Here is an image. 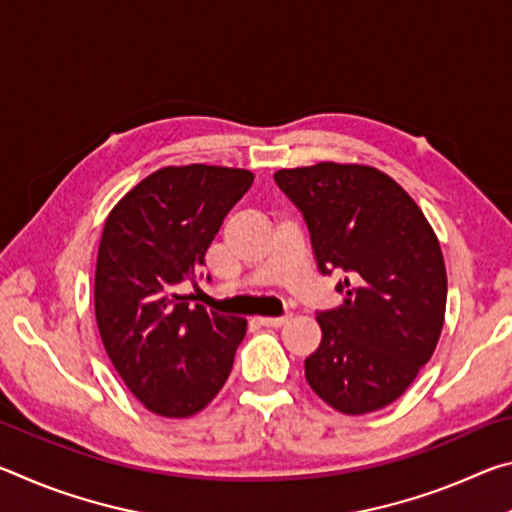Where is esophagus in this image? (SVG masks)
<instances>
[{
	"mask_svg": "<svg viewBox=\"0 0 512 512\" xmlns=\"http://www.w3.org/2000/svg\"><path fill=\"white\" fill-rule=\"evenodd\" d=\"M289 318L291 316L287 314V316H259L257 320H259V325H264V327H282Z\"/></svg>",
	"mask_w": 512,
	"mask_h": 512,
	"instance_id": "esophagus-1",
	"label": "esophagus"
}]
</instances>
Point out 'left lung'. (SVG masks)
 I'll return each mask as SVG.
<instances>
[{
    "label": "left lung",
    "mask_w": 512,
    "mask_h": 512,
    "mask_svg": "<svg viewBox=\"0 0 512 512\" xmlns=\"http://www.w3.org/2000/svg\"><path fill=\"white\" fill-rule=\"evenodd\" d=\"M307 221L320 273H348L343 305L316 320L305 359L311 391L345 415L384 409L404 395L445 325L447 271L418 203L370 164L318 162L275 171Z\"/></svg>",
    "instance_id": "8db88e82"
}]
</instances>
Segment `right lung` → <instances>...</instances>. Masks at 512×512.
Wrapping results in <instances>:
<instances>
[{
  "label": "right lung",
  "mask_w": 512,
  "mask_h": 512,
  "mask_svg": "<svg viewBox=\"0 0 512 512\" xmlns=\"http://www.w3.org/2000/svg\"><path fill=\"white\" fill-rule=\"evenodd\" d=\"M253 171L214 164L162 167L119 198L103 223L94 316L112 366L144 409L192 418L228 379L246 318L189 307L207 248Z\"/></svg>",
  "instance_id": "obj_1"
}]
</instances>
